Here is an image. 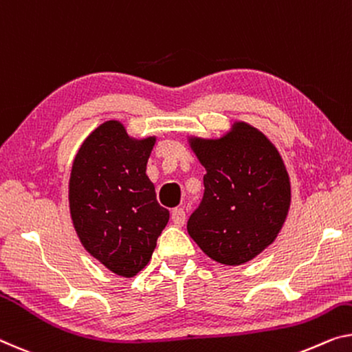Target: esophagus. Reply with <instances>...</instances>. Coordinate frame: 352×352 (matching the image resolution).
I'll list each match as a JSON object with an SVG mask.
<instances>
[{"mask_svg":"<svg viewBox=\"0 0 352 352\" xmlns=\"http://www.w3.org/2000/svg\"><path fill=\"white\" fill-rule=\"evenodd\" d=\"M170 218H172V221H174V224H175L177 228H182L183 224H185V221H186L185 210H183V208H174V210H172V213H170Z\"/></svg>","mask_w":352,"mask_h":352,"instance_id":"34e87169","label":"esophagus"}]
</instances>
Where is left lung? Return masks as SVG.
<instances>
[{"label": "left lung", "instance_id": "8db88e82", "mask_svg": "<svg viewBox=\"0 0 352 352\" xmlns=\"http://www.w3.org/2000/svg\"><path fill=\"white\" fill-rule=\"evenodd\" d=\"M204 197L188 234L219 264L240 265L275 242L291 206V182L275 145L259 129L235 122L219 139L191 138Z\"/></svg>", "mask_w": 352, "mask_h": 352}]
</instances>
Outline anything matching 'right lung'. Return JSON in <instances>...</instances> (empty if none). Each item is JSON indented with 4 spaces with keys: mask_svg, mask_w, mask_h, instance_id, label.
<instances>
[{
    "mask_svg": "<svg viewBox=\"0 0 352 352\" xmlns=\"http://www.w3.org/2000/svg\"><path fill=\"white\" fill-rule=\"evenodd\" d=\"M156 138H129L117 120L98 126L78 148L69 178V210L88 253L131 278L148 264L169 210L156 201L146 162Z\"/></svg>",
    "mask_w": 352,
    "mask_h": 352,
    "instance_id": "1",
    "label": "right lung"
}]
</instances>
